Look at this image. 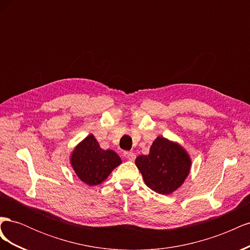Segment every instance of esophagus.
Wrapping results in <instances>:
<instances>
[{
	"instance_id": "1",
	"label": "esophagus",
	"mask_w": 250,
	"mask_h": 250,
	"mask_svg": "<svg viewBox=\"0 0 250 250\" xmlns=\"http://www.w3.org/2000/svg\"><path fill=\"white\" fill-rule=\"evenodd\" d=\"M124 156L130 162H133L135 160V154L133 152H129V151H126V152H124Z\"/></svg>"
}]
</instances>
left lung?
<instances>
[{
    "mask_svg": "<svg viewBox=\"0 0 250 250\" xmlns=\"http://www.w3.org/2000/svg\"><path fill=\"white\" fill-rule=\"evenodd\" d=\"M135 165L148 188L158 194L168 195L184 184L190 173L191 160L177 143L157 137L149 154L138 156Z\"/></svg>",
    "mask_w": 250,
    "mask_h": 250,
    "instance_id": "8db88e82",
    "label": "left lung"
}]
</instances>
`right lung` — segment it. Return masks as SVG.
<instances>
[{
    "label": "right lung",
    "instance_id": "right-lung-1",
    "mask_svg": "<svg viewBox=\"0 0 250 250\" xmlns=\"http://www.w3.org/2000/svg\"><path fill=\"white\" fill-rule=\"evenodd\" d=\"M122 163L112 150L100 148L93 134H89L74 149L71 164L77 176L88 186H97L108 177Z\"/></svg>",
    "mask_w": 250,
    "mask_h": 250
}]
</instances>
